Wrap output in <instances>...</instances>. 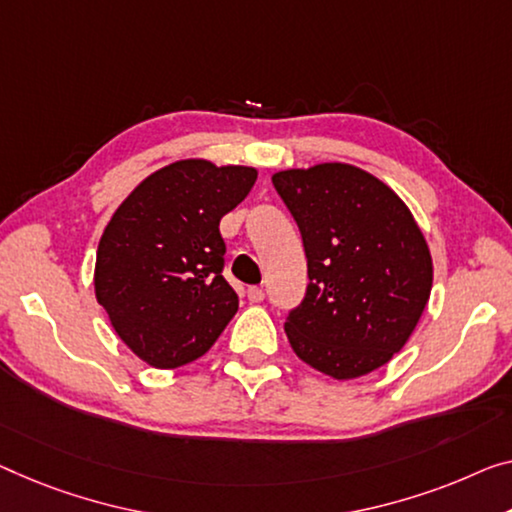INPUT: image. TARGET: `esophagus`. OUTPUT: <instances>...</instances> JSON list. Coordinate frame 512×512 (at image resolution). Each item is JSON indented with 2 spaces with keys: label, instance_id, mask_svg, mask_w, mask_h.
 Here are the masks:
<instances>
[{
  "label": "esophagus",
  "instance_id": "obj_1",
  "mask_svg": "<svg viewBox=\"0 0 512 512\" xmlns=\"http://www.w3.org/2000/svg\"><path fill=\"white\" fill-rule=\"evenodd\" d=\"M248 301L250 303L264 301V289L262 287H248Z\"/></svg>",
  "mask_w": 512,
  "mask_h": 512
}]
</instances>
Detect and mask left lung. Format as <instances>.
I'll list each match as a JSON object with an SVG mask.
<instances>
[{
    "mask_svg": "<svg viewBox=\"0 0 512 512\" xmlns=\"http://www.w3.org/2000/svg\"><path fill=\"white\" fill-rule=\"evenodd\" d=\"M271 181L308 257V289L285 322L294 354L333 379L386 365L432 289L430 250L407 204L345 163L276 172Z\"/></svg>",
    "mask_w": 512,
    "mask_h": 512,
    "instance_id": "obj_1",
    "label": "left lung"
}]
</instances>
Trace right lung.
Segmentation results:
<instances>
[{"mask_svg":"<svg viewBox=\"0 0 512 512\" xmlns=\"http://www.w3.org/2000/svg\"><path fill=\"white\" fill-rule=\"evenodd\" d=\"M255 179V167L177 160L144 179L105 227L96 299L119 338L154 368L207 354L239 310L223 278L218 227Z\"/></svg>","mask_w":512,"mask_h":512,"instance_id":"right-lung-1","label":"right lung"}]
</instances>
